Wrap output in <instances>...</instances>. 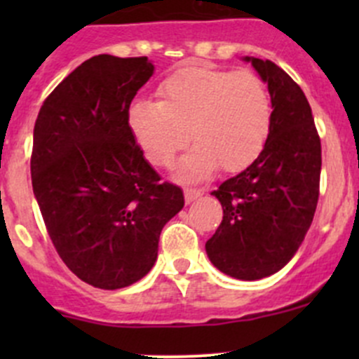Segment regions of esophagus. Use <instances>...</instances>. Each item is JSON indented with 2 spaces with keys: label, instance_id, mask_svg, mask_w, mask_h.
<instances>
[{
  "label": "esophagus",
  "instance_id": "esophagus-1",
  "mask_svg": "<svg viewBox=\"0 0 359 359\" xmlns=\"http://www.w3.org/2000/svg\"><path fill=\"white\" fill-rule=\"evenodd\" d=\"M203 194L201 189H193V187H186L184 189V198H186V203L189 205V203H193L194 200H198Z\"/></svg>",
  "mask_w": 359,
  "mask_h": 359
}]
</instances>
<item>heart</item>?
Returning <instances> with one entry per match:
<instances>
[{
  "label": "heart",
  "mask_w": 359,
  "mask_h": 359,
  "mask_svg": "<svg viewBox=\"0 0 359 359\" xmlns=\"http://www.w3.org/2000/svg\"><path fill=\"white\" fill-rule=\"evenodd\" d=\"M159 102L135 100L128 128L146 158L172 165L177 153L196 140L180 170L205 177L220 163L240 170L266 146L273 123V102L264 79L250 71L191 66L173 72L158 88Z\"/></svg>",
  "instance_id": "b5f03b06"
}]
</instances>
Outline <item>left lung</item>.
Returning a JSON list of instances; mask_svg holds the SVG:
<instances>
[{
    "instance_id": "left-lung-1",
    "label": "left lung",
    "mask_w": 359,
    "mask_h": 359,
    "mask_svg": "<svg viewBox=\"0 0 359 359\" xmlns=\"http://www.w3.org/2000/svg\"><path fill=\"white\" fill-rule=\"evenodd\" d=\"M243 60L267 83L271 133L255 161L212 193L224 217L205 248L210 262L224 274L255 281L290 262L313 222L321 142L309 102L290 76L271 60Z\"/></svg>"
}]
</instances>
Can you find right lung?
Listing matches in <instances>:
<instances>
[{
  "mask_svg": "<svg viewBox=\"0 0 359 359\" xmlns=\"http://www.w3.org/2000/svg\"><path fill=\"white\" fill-rule=\"evenodd\" d=\"M153 72L147 57H92L46 97L34 125L32 191L50 240L79 280L104 290L153 269L161 229L184 206L128 128Z\"/></svg>",
  "mask_w": 359,
  "mask_h": 359,
  "instance_id": "1",
  "label": "right lung"
}]
</instances>
